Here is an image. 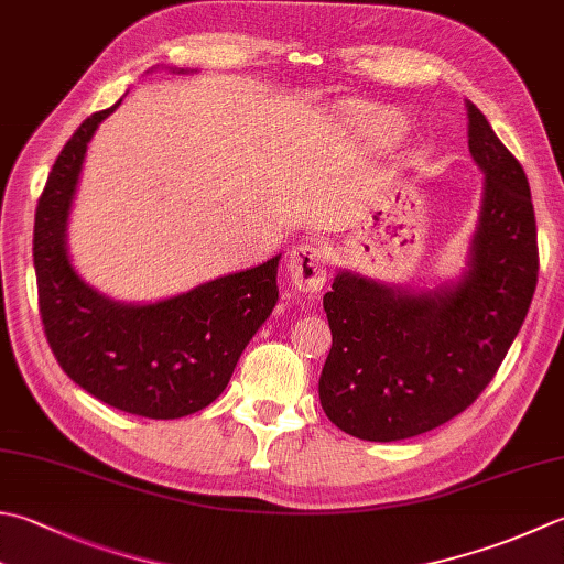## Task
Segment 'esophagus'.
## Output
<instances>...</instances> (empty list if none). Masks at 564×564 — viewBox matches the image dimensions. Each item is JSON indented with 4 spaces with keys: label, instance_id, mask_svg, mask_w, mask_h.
<instances>
[{
    "label": "esophagus",
    "instance_id": "esophagus-1",
    "mask_svg": "<svg viewBox=\"0 0 564 564\" xmlns=\"http://www.w3.org/2000/svg\"><path fill=\"white\" fill-rule=\"evenodd\" d=\"M327 261L329 251L325 245H319V241H315V245L311 241V245L295 247L289 261L295 289L303 293L323 291L327 283Z\"/></svg>",
    "mask_w": 564,
    "mask_h": 564
}]
</instances>
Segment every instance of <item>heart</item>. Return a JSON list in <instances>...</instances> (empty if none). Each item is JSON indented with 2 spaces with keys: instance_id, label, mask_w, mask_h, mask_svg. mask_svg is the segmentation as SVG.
Wrapping results in <instances>:
<instances>
[{
  "instance_id": "heart-1",
  "label": "heart",
  "mask_w": 564,
  "mask_h": 564,
  "mask_svg": "<svg viewBox=\"0 0 564 564\" xmlns=\"http://www.w3.org/2000/svg\"><path fill=\"white\" fill-rule=\"evenodd\" d=\"M351 127L371 147H393L408 131L405 119L383 107H357L351 112Z\"/></svg>"
}]
</instances>
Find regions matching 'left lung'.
Segmentation results:
<instances>
[{"mask_svg":"<svg viewBox=\"0 0 564 564\" xmlns=\"http://www.w3.org/2000/svg\"><path fill=\"white\" fill-rule=\"evenodd\" d=\"M469 112V153L484 173L467 271L413 293L339 271L323 305L333 349L319 403L339 430L371 443L415 437L469 408L487 389L531 307L538 229L523 165Z\"/></svg>","mask_w":564,"mask_h":564,"instance_id":"left-lung-1","label":"left lung"}]
</instances>
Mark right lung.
Wrapping results in <instances>:
<instances>
[{
	"instance_id": "1",
	"label": "right lung",
	"mask_w": 564,
	"mask_h": 564,
	"mask_svg": "<svg viewBox=\"0 0 564 564\" xmlns=\"http://www.w3.org/2000/svg\"><path fill=\"white\" fill-rule=\"evenodd\" d=\"M119 105L75 129L39 197V311L55 359L80 389L124 413L173 421L203 411L227 389L241 351L279 301L281 253L147 305L119 303L87 285L68 257V217L87 143Z\"/></svg>"
}]
</instances>
